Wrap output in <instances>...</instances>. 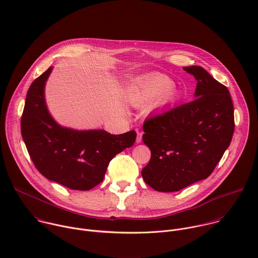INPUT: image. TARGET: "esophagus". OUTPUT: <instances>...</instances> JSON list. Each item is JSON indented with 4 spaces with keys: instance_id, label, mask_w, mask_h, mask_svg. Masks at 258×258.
<instances>
[{
    "instance_id": "obj_1",
    "label": "esophagus",
    "mask_w": 258,
    "mask_h": 258,
    "mask_svg": "<svg viewBox=\"0 0 258 258\" xmlns=\"http://www.w3.org/2000/svg\"><path fill=\"white\" fill-rule=\"evenodd\" d=\"M142 136H143V134L138 132V134H137V140H136V143H137V144H140V143L142 142Z\"/></svg>"
}]
</instances>
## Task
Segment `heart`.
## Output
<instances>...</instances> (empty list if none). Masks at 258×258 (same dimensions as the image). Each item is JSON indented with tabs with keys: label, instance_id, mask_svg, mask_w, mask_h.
Instances as JSON below:
<instances>
[{
	"label": "heart",
	"instance_id": "1",
	"mask_svg": "<svg viewBox=\"0 0 258 258\" xmlns=\"http://www.w3.org/2000/svg\"><path fill=\"white\" fill-rule=\"evenodd\" d=\"M177 90L173 81L163 74H152L138 80L128 90L127 97L135 107L154 102L153 107H164L175 101Z\"/></svg>",
	"mask_w": 258,
	"mask_h": 258
}]
</instances>
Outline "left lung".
<instances>
[{
	"label": "left lung",
	"mask_w": 258,
	"mask_h": 258,
	"mask_svg": "<svg viewBox=\"0 0 258 258\" xmlns=\"http://www.w3.org/2000/svg\"><path fill=\"white\" fill-rule=\"evenodd\" d=\"M183 70L198 81L195 100L150 117L143 125L151 159L142 176L161 192L178 191L208 178L234 134L228 88L200 66Z\"/></svg>",
	"instance_id": "1"
}]
</instances>
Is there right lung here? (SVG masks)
Returning a JSON list of instances; mask_svg holds the SVG:
<instances>
[{"instance_id": "right-lung-1", "label": "right lung", "mask_w": 258, "mask_h": 258, "mask_svg": "<svg viewBox=\"0 0 258 258\" xmlns=\"http://www.w3.org/2000/svg\"><path fill=\"white\" fill-rule=\"evenodd\" d=\"M53 67L28 89L21 134L29 156L48 180L75 190H90L105 175L111 159L131 148L137 134L111 135L104 130L78 131L58 124L48 111L44 89Z\"/></svg>"}]
</instances>
